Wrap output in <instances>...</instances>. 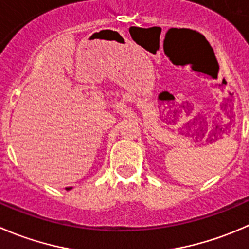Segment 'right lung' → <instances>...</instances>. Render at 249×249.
Returning <instances> with one entry per match:
<instances>
[{
	"label": "right lung",
	"mask_w": 249,
	"mask_h": 249,
	"mask_svg": "<svg viewBox=\"0 0 249 249\" xmlns=\"http://www.w3.org/2000/svg\"><path fill=\"white\" fill-rule=\"evenodd\" d=\"M68 190H69V189H68Z\"/></svg>",
	"instance_id": "right-lung-1"
}]
</instances>
